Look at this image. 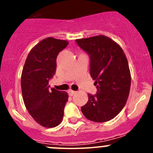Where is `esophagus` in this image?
I'll list each match as a JSON object with an SVG mask.
<instances>
[{
	"label": "esophagus",
	"instance_id": "obj_1",
	"mask_svg": "<svg viewBox=\"0 0 153 153\" xmlns=\"http://www.w3.org/2000/svg\"><path fill=\"white\" fill-rule=\"evenodd\" d=\"M75 93V91H73V90L68 91V94H69V95H70V96H72Z\"/></svg>",
	"mask_w": 153,
	"mask_h": 153
}]
</instances>
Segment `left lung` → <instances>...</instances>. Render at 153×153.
Listing matches in <instances>:
<instances>
[{"label": "left lung", "mask_w": 153, "mask_h": 153, "mask_svg": "<svg viewBox=\"0 0 153 153\" xmlns=\"http://www.w3.org/2000/svg\"><path fill=\"white\" fill-rule=\"evenodd\" d=\"M89 55L90 75L97 88L95 95H88V101L81 106L87 119L106 122L122 110L129 97L131 75L124 51L105 35L75 40Z\"/></svg>", "instance_id": "8db88e82"}]
</instances>
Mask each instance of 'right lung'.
<instances>
[{
    "instance_id": "1",
    "label": "right lung",
    "mask_w": 153,
    "mask_h": 153,
    "mask_svg": "<svg viewBox=\"0 0 153 153\" xmlns=\"http://www.w3.org/2000/svg\"><path fill=\"white\" fill-rule=\"evenodd\" d=\"M67 41L45 38L31 49L21 74V90L26 108L33 119L44 127L61 123L68 101L67 92L49 89L56 72L57 56L67 47Z\"/></svg>"
}]
</instances>
